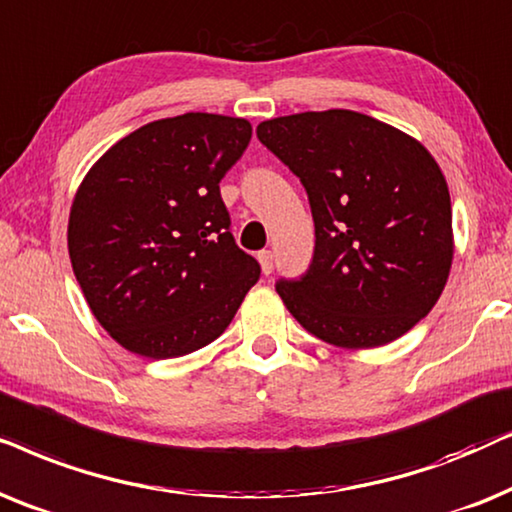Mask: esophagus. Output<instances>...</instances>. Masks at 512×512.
<instances>
[{"label": "esophagus", "mask_w": 512, "mask_h": 512, "mask_svg": "<svg viewBox=\"0 0 512 512\" xmlns=\"http://www.w3.org/2000/svg\"><path fill=\"white\" fill-rule=\"evenodd\" d=\"M257 260H260L264 276H269L271 271H274V255H271V250H262L260 255H257Z\"/></svg>", "instance_id": "1"}]
</instances>
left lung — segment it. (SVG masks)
<instances>
[{"label": "left lung", "instance_id": "obj_1", "mask_svg": "<svg viewBox=\"0 0 512 512\" xmlns=\"http://www.w3.org/2000/svg\"><path fill=\"white\" fill-rule=\"evenodd\" d=\"M257 138L311 203L309 271L276 285L297 323L339 349H374L428 316L454 257L452 201L431 152L351 109L262 121Z\"/></svg>", "mask_w": 512, "mask_h": 512}]
</instances>
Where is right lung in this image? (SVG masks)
I'll use <instances>...</instances> for the list:
<instances>
[{
	"instance_id": "obj_1",
	"label": "right lung",
	"mask_w": 512,
	"mask_h": 512,
	"mask_svg": "<svg viewBox=\"0 0 512 512\" xmlns=\"http://www.w3.org/2000/svg\"><path fill=\"white\" fill-rule=\"evenodd\" d=\"M250 121L187 112L138 128L74 194L67 250L88 306L138 356H187L222 335L260 278L238 248L220 180Z\"/></svg>"
}]
</instances>
